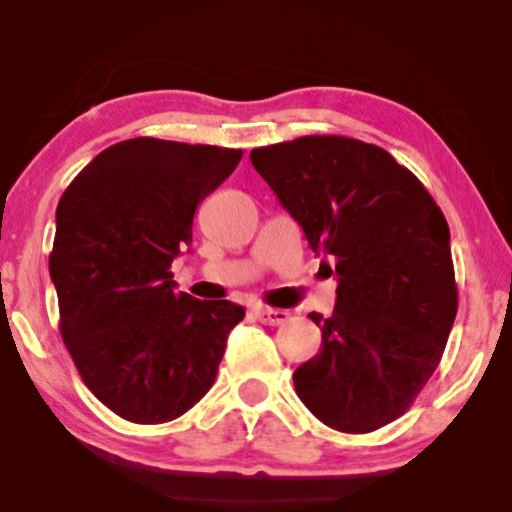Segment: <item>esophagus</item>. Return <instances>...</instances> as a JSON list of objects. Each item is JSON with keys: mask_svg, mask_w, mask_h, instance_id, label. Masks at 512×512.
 <instances>
[{"mask_svg": "<svg viewBox=\"0 0 512 512\" xmlns=\"http://www.w3.org/2000/svg\"><path fill=\"white\" fill-rule=\"evenodd\" d=\"M255 315L257 320L264 322V325H284V322L289 320V313L279 308H257Z\"/></svg>", "mask_w": 512, "mask_h": 512, "instance_id": "obj_1", "label": "esophagus"}]
</instances>
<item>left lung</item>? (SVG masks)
Listing matches in <instances>:
<instances>
[{"label":"left lung","mask_w":512,"mask_h":512,"mask_svg":"<svg viewBox=\"0 0 512 512\" xmlns=\"http://www.w3.org/2000/svg\"><path fill=\"white\" fill-rule=\"evenodd\" d=\"M310 248L339 276L317 356L293 373L325 426L378 431L402 416L438 368L457 315L450 228L409 168L375 144L310 134L250 151Z\"/></svg>","instance_id":"left-lung-1"}]
</instances>
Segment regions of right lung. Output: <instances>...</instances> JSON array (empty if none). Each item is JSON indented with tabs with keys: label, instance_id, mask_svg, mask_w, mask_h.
Masks as SVG:
<instances>
[{
	"label": "right lung",
	"instance_id": "obj_1",
	"mask_svg": "<svg viewBox=\"0 0 512 512\" xmlns=\"http://www.w3.org/2000/svg\"><path fill=\"white\" fill-rule=\"evenodd\" d=\"M243 158L240 149L137 137L113 144L57 204L50 276L60 334L88 390L132 424H168L209 392L231 301L175 291L170 264L192 243L197 204Z\"/></svg>",
	"mask_w": 512,
	"mask_h": 512
}]
</instances>
